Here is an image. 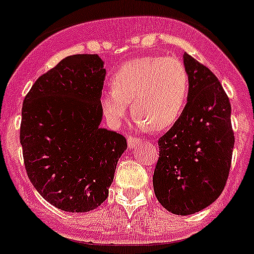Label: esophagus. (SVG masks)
I'll list each match as a JSON object with an SVG mask.
<instances>
[{
    "instance_id": "34e87169",
    "label": "esophagus",
    "mask_w": 254,
    "mask_h": 254,
    "mask_svg": "<svg viewBox=\"0 0 254 254\" xmlns=\"http://www.w3.org/2000/svg\"><path fill=\"white\" fill-rule=\"evenodd\" d=\"M138 143H139L138 138H135V137H133V135H129V137H127V146H129V149H133V147L137 146Z\"/></svg>"
}]
</instances>
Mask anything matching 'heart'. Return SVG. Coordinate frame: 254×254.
Returning a JSON list of instances; mask_svg holds the SVG:
<instances>
[{
	"mask_svg": "<svg viewBox=\"0 0 254 254\" xmlns=\"http://www.w3.org/2000/svg\"><path fill=\"white\" fill-rule=\"evenodd\" d=\"M190 93V76L182 61L171 57L137 58L124 63L101 95L109 123H121L129 103L141 129L166 130L178 123Z\"/></svg>",
	"mask_w": 254,
	"mask_h": 254,
	"instance_id": "heart-1",
	"label": "heart"
}]
</instances>
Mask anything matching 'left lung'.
<instances>
[{
    "instance_id": "obj_1",
    "label": "left lung",
    "mask_w": 254,
    "mask_h": 254,
    "mask_svg": "<svg viewBox=\"0 0 254 254\" xmlns=\"http://www.w3.org/2000/svg\"><path fill=\"white\" fill-rule=\"evenodd\" d=\"M190 93L178 123L158 141L155 196L174 215H192L224 190L232 161L231 103L220 81L191 55H183Z\"/></svg>"
}]
</instances>
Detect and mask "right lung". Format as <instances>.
I'll return each mask as SVG.
<instances>
[{"instance_id": "right-lung-1", "label": "right lung", "mask_w": 254, "mask_h": 254, "mask_svg": "<svg viewBox=\"0 0 254 254\" xmlns=\"http://www.w3.org/2000/svg\"><path fill=\"white\" fill-rule=\"evenodd\" d=\"M105 73L99 55H71L42 75L23 100L26 171L42 197L65 212H88L107 199L127 150L124 135L100 127Z\"/></svg>"}]
</instances>
